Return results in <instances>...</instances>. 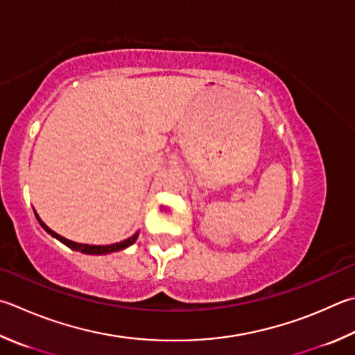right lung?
Listing matches in <instances>:
<instances>
[{
	"instance_id": "add662e5",
	"label": "right lung",
	"mask_w": 355,
	"mask_h": 355,
	"mask_svg": "<svg viewBox=\"0 0 355 355\" xmlns=\"http://www.w3.org/2000/svg\"><path fill=\"white\" fill-rule=\"evenodd\" d=\"M38 223L42 225V227L48 231V233L51 236H54L55 239H59L62 243H65L67 247H69L71 250H76V251H80V253H85V254H108V253H113V251H119V250H124L127 247H130V245L137 241L138 237V233L133 234L132 237H128L127 241H122L119 243H113V245H87V243H77V242H73V241H68L65 239V237L59 236L57 233H54L53 230H49L46 225H44L40 217H37Z\"/></svg>"
}]
</instances>
